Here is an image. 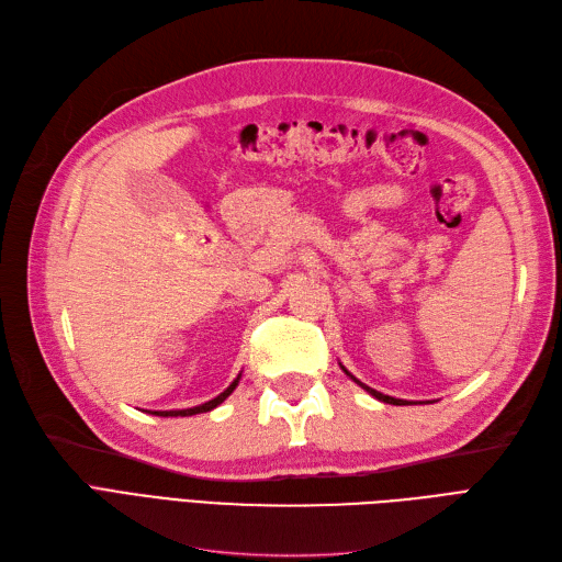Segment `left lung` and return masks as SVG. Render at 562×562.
<instances>
[{
    "label": "left lung",
    "instance_id": "left-lung-1",
    "mask_svg": "<svg viewBox=\"0 0 562 562\" xmlns=\"http://www.w3.org/2000/svg\"><path fill=\"white\" fill-rule=\"evenodd\" d=\"M342 370L347 372V375H349V378H351V380H353L356 384H359V386H363V389L368 391V394H370V396H375L378 401H382V403H389V405H407V401H403V398H394V396H386V394H380V391H378V389H370V386H366L363 382H359V380H356V378L351 375V372H349V370H347L345 366H342Z\"/></svg>",
    "mask_w": 562,
    "mask_h": 562
}]
</instances>
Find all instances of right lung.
Instances as JSON below:
<instances>
[{"label": "right lung", "instance_id": "right-lung-1", "mask_svg": "<svg viewBox=\"0 0 562 562\" xmlns=\"http://www.w3.org/2000/svg\"><path fill=\"white\" fill-rule=\"evenodd\" d=\"M239 380H241V375L239 378H236L225 391H223V394H220V396H215L213 401H209V403H201V405H194V407H187V411H157V413H151V415H159V417H190V415H199V413H209V411H213V407H217L220 403H223L229 394H232V391L236 389V384H239Z\"/></svg>", "mask_w": 562, "mask_h": 562}]
</instances>
